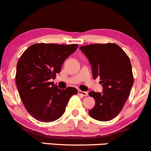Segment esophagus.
Wrapping results in <instances>:
<instances>
[{"label":"esophagus","instance_id":"34e87169","mask_svg":"<svg viewBox=\"0 0 151 151\" xmlns=\"http://www.w3.org/2000/svg\"><path fill=\"white\" fill-rule=\"evenodd\" d=\"M78 94L80 95V96H88V93L87 92H85V91H82V90H78Z\"/></svg>","mask_w":151,"mask_h":151}]
</instances>
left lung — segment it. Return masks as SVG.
Returning a JSON list of instances; mask_svg holds the SVG:
<instances>
[{"label":"left lung","mask_w":151,"mask_h":151,"mask_svg":"<svg viewBox=\"0 0 151 151\" xmlns=\"http://www.w3.org/2000/svg\"><path fill=\"white\" fill-rule=\"evenodd\" d=\"M80 49L91 64L93 78L100 77L104 89L102 93H89L96 104L88 113L98 121L113 119L123 109L133 85L129 57L115 43L91 44Z\"/></svg>","instance_id":"left-lung-1"}]
</instances>
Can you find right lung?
<instances>
[{
	"instance_id": "right-lung-1",
	"label": "right lung",
	"mask_w": 151,
	"mask_h": 151,
	"mask_svg": "<svg viewBox=\"0 0 151 151\" xmlns=\"http://www.w3.org/2000/svg\"><path fill=\"white\" fill-rule=\"evenodd\" d=\"M77 47V44L37 43L28 47L20 57L16 74L19 94L27 111L38 121L58 119L71 97L77 93L75 88L61 90L51 82Z\"/></svg>"
}]
</instances>
